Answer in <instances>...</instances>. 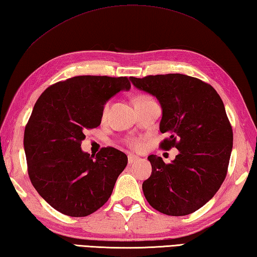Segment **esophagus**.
<instances>
[{
  "label": "esophagus",
  "mask_w": 257,
  "mask_h": 257,
  "mask_svg": "<svg viewBox=\"0 0 257 257\" xmlns=\"http://www.w3.org/2000/svg\"><path fill=\"white\" fill-rule=\"evenodd\" d=\"M139 161V157L136 155H133V154H129L128 155V163L130 165L134 164V163H136Z\"/></svg>",
  "instance_id": "34e87169"
}]
</instances>
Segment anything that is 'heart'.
<instances>
[{"label": "heart", "instance_id": "heart-1", "mask_svg": "<svg viewBox=\"0 0 257 257\" xmlns=\"http://www.w3.org/2000/svg\"><path fill=\"white\" fill-rule=\"evenodd\" d=\"M146 99H149V96H147V95H138L135 101L146 100ZM109 104H110L109 102H106V103L103 106V110H102V115H103V116L106 114V112H108ZM127 145L132 149H135V151H139V149L143 147V142H142L141 138H130L127 141Z\"/></svg>", "mask_w": 257, "mask_h": 257}]
</instances>
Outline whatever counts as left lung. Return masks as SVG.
Segmentation results:
<instances>
[{
  "label": "left lung",
  "instance_id": "1",
  "mask_svg": "<svg viewBox=\"0 0 257 257\" xmlns=\"http://www.w3.org/2000/svg\"><path fill=\"white\" fill-rule=\"evenodd\" d=\"M138 90L160 101L161 148L179 149L175 160L148 156L152 175L143 183L151 206L169 216H186L204 206L227 175L232 129L225 105L208 83L183 74L130 77Z\"/></svg>",
  "mask_w": 257,
  "mask_h": 257
}]
</instances>
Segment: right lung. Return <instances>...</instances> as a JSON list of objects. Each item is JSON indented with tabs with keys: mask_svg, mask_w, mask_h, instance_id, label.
Segmentation results:
<instances>
[{
	"mask_svg": "<svg viewBox=\"0 0 257 257\" xmlns=\"http://www.w3.org/2000/svg\"><path fill=\"white\" fill-rule=\"evenodd\" d=\"M127 77L75 76L50 85L37 100L25 129V153L32 185L51 207L86 217L108 201L128 157L105 147L94 157L81 144L99 127L105 102L130 88Z\"/></svg>",
	"mask_w": 257,
	"mask_h": 257,
	"instance_id": "right-lung-1",
	"label": "right lung"
}]
</instances>
